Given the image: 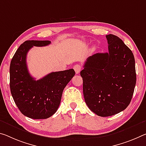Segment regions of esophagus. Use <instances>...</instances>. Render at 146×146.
Returning <instances> with one entry per match:
<instances>
[{"label":"esophagus","mask_w":146,"mask_h":146,"mask_svg":"<svg viewBox=\"0 0 146 146\" xmlns=\"http://www.w3.org/2000/svg\"><path fill=\"white\" fill-rule=\"evenodd\" d=\"M73 69H74V70L75 71L76 74H78L80 73V70H81V66L78 64H76L73 66Z\"/></svg>","instance_id":"obj_1"}]
</instances>
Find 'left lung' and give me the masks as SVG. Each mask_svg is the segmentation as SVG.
I'll use <instances>...</instances> for the list:
<instances>
[{
  "instance_id": "8db88e82",
  "label": "left lung",
  "mask_w": 146,
  "mask_h": 146,
  "mask_svg": "<svg viewBox=\"0 0 146 146\" xmlns=\"http://www.w3.org/2000/svg\"><path fill=\"white\" fill-rule=\"evenodd\" d=\"M108 52L88 57L80 71L85 102L101 117L111 116L128 106L135 90V60L131 50L118 37L106 36Z\"/></svg>"
}]
</instances>
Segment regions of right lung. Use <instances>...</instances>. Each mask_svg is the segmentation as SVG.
<instances>
[{"mask_svg":"<svg viewBox=\"0 0 146 146\" xmlns=\"http://www.w3.org/2000/svg\"><path fill=\"white\" fill-rule=\"evenodd\" d=\"M50 41L29 40L18 48L10 67V86L15 105L23 115L32 119H47L60 104L64 88L75 75L73 69L52 72L36 80L30 75L27 55L33 46L43 47Z\"/></svg>","mask_w":146,"mask_h":146,"instance_id":"add662e5","label":"right lung"}]
</instances>
